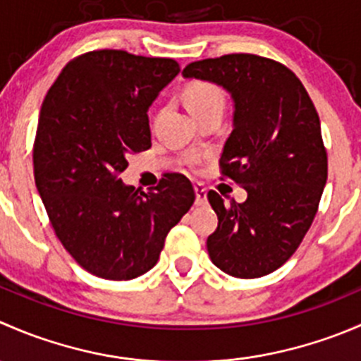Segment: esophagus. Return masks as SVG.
Returning a JSON list of instances; mask_svg holds the SVG:
<instances>
[{
	"instance_id": "1",
	"label": "esophagus",
	"mask_w": 361,
	"mask_h": 361,
	"mask_svg": "<svg viewBox=\"0 0 361 361\" xmlns=\"http://www.w3.org/2000/svg\"><path fill=\"white\" fill-rule=\"evenodd\" d=\"M194 190H195V204L197 206H204L207 202V188L204 185L197 183L194 185Z\"/></svg>"
}]
</instances>
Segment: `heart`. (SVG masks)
<instances>
[{
	"label": "heart",
	"instance_id": "obj_1",
	"mask_svg": "<svg viewBox=\"0 0 361 361\" xmlns=\"http://www.w3.org/2000/svg\"><path fill=\"white\" fill-rule=\"evenodd\" d=\"M185 101H187L188 110L194 115L211 106H224L225 96L220 87L214 83L194 82L185 90Z\"/></svg>",
	"mask_w": 361,
	"mask_h": 361
}]
</instances>
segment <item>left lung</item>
Returning a JSON list of instances; mask_svg holds the SVG:
<instances>
[{"label": "left lung", "instance_id": "1", "mask_svg": "<svg viewBox=\"0 0 361 361\" xmlns=\"http://www.w3.org/2000/svg\"><path fill=\"white\" fill-rule=\"evenodd\" d=\"M183 76L231 94L234 129L220 169L248 192L241 204L207 192L218 214L206 243L211 262L234 278L271 274L307 234L326 183L329 160L314 104L293 71L253 54L190 63Z\"/></svg>", "mask_w": 361, "mask_h": 361}]
</instances>
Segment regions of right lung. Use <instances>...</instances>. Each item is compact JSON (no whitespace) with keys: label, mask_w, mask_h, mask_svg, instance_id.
I'll list each match as a JSON object with an SVG mask.
<instances>
[{"label":"right lung","mask_w":361,"mask_h":361,"mask_svg":"<svg viewBox=\"0 0 361 361\" xmlns=\"http://www.w3.org/2000/svg\"><path fill=\"white\" fill-rule=\"evenodd\" d=\"M180 73L166 57L94 50L64 66L43 99L35 181L56 235L87 272L127 281L150 271L195 201L190 180L164 174L148 194L118 174L152 147L148 108Z\"/></svg>","instance_id":"add662e5"}]
</instances>
